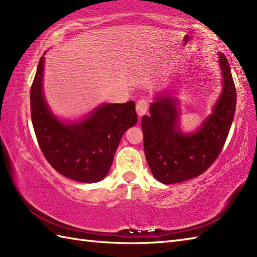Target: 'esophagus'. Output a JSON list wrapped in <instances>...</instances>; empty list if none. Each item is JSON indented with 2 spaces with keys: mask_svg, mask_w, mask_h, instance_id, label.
I'll list each match as a JSON object with an SVG mask.
<instances>
[{
  "mask_svg": "<svg viewBox=\"0 0 257 257\" xmlns=\"http://www.w3.org/2000/svg\"><path fill=\"white\" fill-rule=\"evenodd\" d=\"M148 101H147L146 99H140L138 100L137 105H136V111H137V113L139 114V117L144 116V114L147 112V110H148Z\"/></svg>",
  "mask_w": 257,
  "mask_h": 257,
  "instance_id": "obj_1",
  "label": "esophagus"
}]
</instances>
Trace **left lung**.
<instances>
[{"label": "left lung", "mask_w": 257, "mask_h": 257, "mask_svg": "<svg viewBox=\"0 0 257 257\" xmlns=\"http://www.w3.org/2000/svg\"><path fill=\"white\" fill-rule=\"evenodd\" d=\"M222 92L212 113L194 133L180 129L179 101L169 94L157 95L150 116L141 119L145 155L158 181L172 184L203 173L225 144L236 107V89L224 54L219 53Z\"/></svg>", "instance_id": "1"}]
</instances>
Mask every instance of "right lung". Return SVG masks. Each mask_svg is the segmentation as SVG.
Returning a JSON list of instances; mask_svg holds the SVG:
<instances>
[{
	"label": "right lung",
	"instance_id": "obj_1",
	"mask_svg": "<svg viewBox=\"0 0 257 257\" xmlns=\"http://www.w3.org/2000/svg\"><path fill=\"white\" fill-rule=\"evenodd\" d=\"M44 56L31 87V116L46 160L64 177L83 183L98 182L112 165L120 140L137 123L135 102L102 103L79 121H62L48 107L43 91Z\"/></svg>",
	"mask_w": 257,
	"mask_h": 257
}]
</instances>
